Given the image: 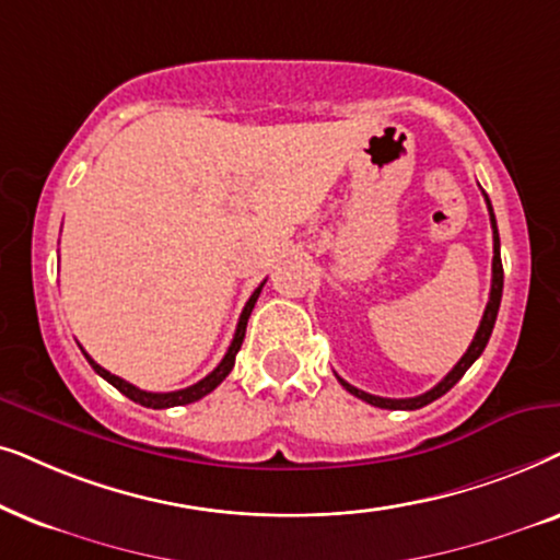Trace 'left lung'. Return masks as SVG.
<instances>
[{"instance_id":"left-lung-1","label":"left lung","mask_w":560,"mask_h":560,"mask_svg":"<svg viewBox=\"0 0 560 560\" xmlns=\"http://www.w3.org/2000/svg\"><path fill=\"white\" fill-rule=\"evenodd\" d=\"M483 199H487V207H489V220H491V230H494V258H491V292H489V302H487V310H483V317H481V325L479 330H476L471 346L464 355H460V361L453 366V371L448 376L443 378L441 384L432 386L430 392L420 394V397H409V399H386V397H376V394H369V392H361L355 389V386H350L348 382H342L338 376V382L346 386V392L353 394V397L369 401V405L374 407H382V409H420L424 405H430V401H435L438 397H443L445 392L453 389L460 382V376L466 374L468 369H471V363L476 361L483 353V348H487V342L491 338V330H494V323H497V312H499V302H502V287H504V268H502V256H499V233H497V218H494V210H491V202L489 197L483 194Z\"/></svg>"}]
</instances>
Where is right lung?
<instances>
[{
    "label": "right lung",
    "mask_w": 560,
    "mask_h": 560,
    "mask_svg": "<svg viewBox=\"0 0 560 560\" xmlns=\"http://www.w3.org/2000/svg\"><path fill=\"white\" fill-rule=\"evenodd\" d=\"M264 284H266V281H264ZM264 284H260V287L256 289V292L250 294L248 302H245V307H243V312H241V319H237V327H235V338H233V342H230L228 353H225V358H222V361H220V366L214 369L212 374H207V376L202 378V382L186 386V389L166 392V394L143 392V389H138V386H132L130 382H125V378L109 374L107 369H102L100 363H96L92 355L84 353V348H81V353L86 355L89 366H92V369L96 371V374H100V376L104 378V382H109L112 386H115L117 392H122L125 397L132 399V401H138V405L151 407V409H168V407H178V405H191V401L202 399V397H207V394H210L212 389H218V386H220L222 382H225V376L230 374V371H233V366H235V355H237V350H241L243 338H245V325H248V317H250L253 307H256V300H258V294H260V289H264Z\"/></svg>",
    "instance_id": "add662e5"
}]
</instances>
